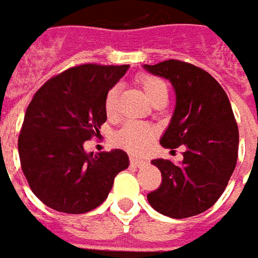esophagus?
Here are the masks:
<instances>
[{
    "label": "esophagus",
    "instance_id": "1",
    "mask_svg": "<svg viewBox=\"0 0 258 258\" xmlns=\"http://www.w3.org/2000/svg\"><path fill=\"white\" fill-rule=\"evenodd\" d=\"M131 163L135 166H138V167H142V166L145 165V160H143V159H139V157L132 156L131 157Z\"/></svg>",
    "mask_w": 258,
    "mask_h": 258
}]
</instances>
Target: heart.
<instances>
[{
	"mask_svg": "<svg viewBox=\"0 0 258 258\" xmlns=\"http://www.w3.org/2000/svg\"><path fill=\"white\" fill-rule=\"evenodd\" d=\"M143 92L146 95V98L149 99L150 103H153L160 98H167V85L163 79L157 77H142L139 79ZM117 96L119 91L117 88L109 89L105 98V113L109 117H112L116 113ZM153 139V131L149 126L142 125V123H126L119 132L115 135V141L117 145H120L122 148H125L129 152L133 153H142L149 148L150 142Z\"/></svg>",
	"mask_w": 258,
	"mask_h": 258,
	"instance_id": "heart-1",
	"label": "heart"
}]
</instances>
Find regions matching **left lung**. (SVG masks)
<instances>
[{"mask_svg": "<svg viewBox=\"0 0 258 258\" xmlns=\"http://www.w3.org/2000/svg\"><path fill=\"white\" fill-rule=\"evenodd\" d=\"M143 68L167 79L176 95L160 145L166 149L184 146L179 165L152 160L162 183L148 195V202L172 219L203 213L222 196L237 162L238 129L229 98L210 74L187 62L169 59Z\"/></svg>", "mask_w": 258, "mask_h": 258, "instance_id": "1", "label": "left lung"}]
</instances>
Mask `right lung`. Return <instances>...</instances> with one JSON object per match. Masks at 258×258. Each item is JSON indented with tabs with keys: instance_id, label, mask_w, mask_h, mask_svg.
Segmentation results:
<instances>
[{
	"instance_id": "obj_1",
	"label": "right lung",
	"mask_w": 258,
	"mask_h": 258,
	"mask_svg": "<svg viewBox=\"0 0 258 258\" xmlns=\"http://www.w3.org/2000/svg\"><path fill=\"white\" fill-rule=\"evenodd\" d=\"M129 65L86 63L45 82L25 112L18 138L21 167L31 190L56 212L81 214L105 202L126 152L93 155L84 143L106 122L105 98Z\"/></svg>"
}]
</instances>
